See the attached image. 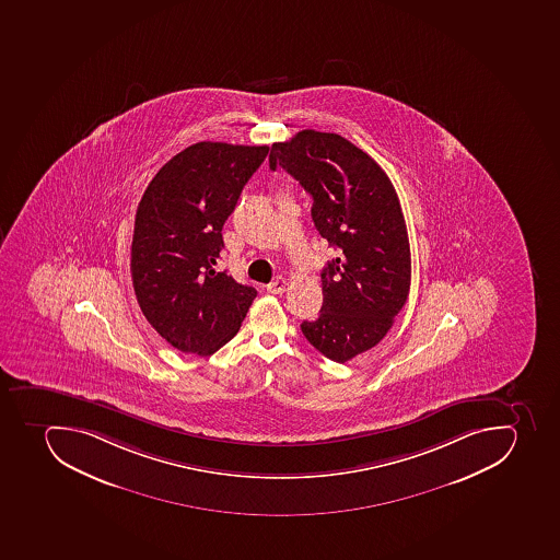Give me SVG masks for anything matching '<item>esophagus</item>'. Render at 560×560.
Returning <instances> with one entry per match:
<instances>
[{"mask_svg":"<svg viewBox=\"0 0 560 560\" xmlns=\"http://www.w3.org/2000/svg\"><path fill=\"white\" fill-rule=\"evenodd\" d=\"M285 289L287 282L283 278H277L273 282L268 283V291L271 292V294H282V292H285Z\"/></svg>","mask_w":560,"mask_h":560,"instance_id":"esophagus-1","label":"esophagus"}]
</instances>
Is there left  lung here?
<instances>
[{
	"instance_id": "obj_1",
	"label": "left lung",
	"mask_w": 560,
	"mask_h": 560,
	"mask_svg": "<svg viewBox=\"0 0 560 560\" xmlns=\"http://www.w3.org/2000/svg\"><path fill=\"white\" fill-rule=\"evenodd\" d=\"M282 166L314 198L320 237L339 248L323 269V308L301 331L319 353L348 362L383 340L406 305L411 254L399 197L385 170L354 143L305 129L271 147L269 168Z\"/></svg>"
}]
</instances>
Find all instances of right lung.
<instances>
[{
  "mask_svg": "<svg viewBox=\"0 0 560 560\" xmlns=\"http://www.w3.org/2000/svg\"><path fill=\"white\" fill-rule=\"evenodd\" d=\"M268 145L198 141L155 174L138 203L131 277L152 328L183 353L209 357L240 331L254 287L217 271L221 229Z\"/></svg>",
  "mask_w": 560,
  "mask_h": 560,
  "instance_id": "1",
  "label": "right lung"
}]
</instances>
